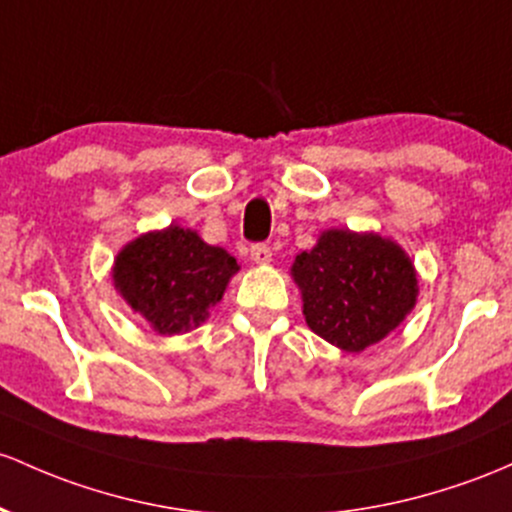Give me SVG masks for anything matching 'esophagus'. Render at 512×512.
<instances>
[{
    "label": "esophagus",
    "instance_id": "34e87169",
    "mask_svg": "<svg viewBox=\"0 0 512 512\" xmlns=\"http://www.w3.org/2000/svg\"><path fill=\"white\" fill-rule=\"evenodd\" d=\"M250 257L257 265H267V262H272V247L267 243H255L250 247Z\"/></svg>",
    "mask_w": 512,
    "mask_h": 512
}]
</instances>
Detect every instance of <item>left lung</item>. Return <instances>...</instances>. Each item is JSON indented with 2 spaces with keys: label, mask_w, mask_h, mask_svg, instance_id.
<instances>
[{
  "label": "left lung",
  "mask_w": 512,
  "mask_h": 512,
  "mask_svg": "<svg viewBox=\"0 0 512 512\" xmlns=\"http://www.w3.org/2000/svg\"><path fill=\"white\" fill-rule=\"evenodd\" d=\"M308 328L345 352H362L411 313L418 279L406 252L374 233L325 230L291 267Z\"/></svg>",
  "instance_id": "8db88e82"
}]
</instances>
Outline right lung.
Returning a JSON list of instances; mask_svg holds the SVG:
<instances>
[{"instance_id": "obj_1", "label": "right lung", "mask_w": 512, "mask_h": 512, "mask_svg": "<svg viewBox=\"0 0 512 512\" xmlns=\"http://www.w3.org/2000/svg\"><path fill=\"white\" fill-rule=\"evenodd\" d=\"M238 262L194 230L170 226L140 235L116 257L114 282L160 335L189 333L221 301Z\"/></svg>"}]
</instances>
